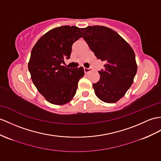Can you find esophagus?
<instances>
[{"instance_id": "esophagus-1", "label": "esophagus", "mask_w": 161, "mask_h": 161, "mask_svg": "<svg viewBox=\"0 0 161 161\" xmlns=\"http://www.w3.org/2000/svg\"><path fill=\"white\" fill-rule=\"evenodd\" d=\"M91 71H92V69L91 68H84V72H85V74H87V73L91 72Z\"/></svg>"}]
</instances>
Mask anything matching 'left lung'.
<instances>
[{"mask_svg": "<svg viewBox=\"0 0 161 161\" xmlns=\"http://www.w3.org/2000/svg\"><path fill=\"white\" fill-rule=\"evenodd\" d=\"M83 37L97 59L105 61L99 71L100 80L93 84L96 96L107 103H115L124 96L137 71L135 54L131 46L115 31L104 26L80 29Z\"/></svg>", "mask_w": 161, "mask_h": 161, "instance_id": "8db88e82", "label": "left lung"}]
</instances>
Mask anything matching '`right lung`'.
I'll use <instances>...</instances> for the list:
<instances>
[{"instance_id": "1", "label": "right lung", "mask_w": 161, "mask_h": 161, "mask_svg": "<svg viewBox=\"0 0 161 161\" xmlns=\"http://www.w3.org/2000/svg\"><path fill=\"white\" fill-rule=\"evenodd\" d=\"M82 37L78 27H57L42 35L31 50L28 64L31 79L51 104H65L75 96L78 80L85 74L83 68L73 69L62 64L70 57L72 44Z\"/></svg>"}]
</instances>
